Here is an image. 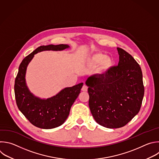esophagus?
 <instances>
[{
  "mask_svg": "<svg viewBox=\"0 0 159 159\" xmlns=\"http://www.w3.org/2000/svg\"><path fill=\"white\" fill-rule=\"evenodd\" d=\"M87 89H88V87L87 85H84L82 86V91L86 92V91H87Z\"/></svg>",
  "mask_w": 159,
  "mask_h": 159,
  "instance_id": "obj_1",
  "label": "esophagus"
}]
</instances>
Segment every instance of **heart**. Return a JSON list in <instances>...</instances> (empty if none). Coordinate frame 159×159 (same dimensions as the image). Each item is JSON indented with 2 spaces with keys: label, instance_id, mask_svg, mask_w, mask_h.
<instances>
[{
  "label": "heart",
  "instance_id": "obj_1",
  "mask_svg": "<svg viewBox=\"0 0 159 159\" xmlns=\"http://www.w3.org/2000/svg\"><path fill=\"white\" fill-rule=\"evenodd\" d=\"M102 62H103V66L104 69H106V68L109 67L111 64V61L109 59H107V56L105 55L102 54H97V55L94 56L92 59V63L99 64Z\"/></svg>",
  "mask_w": 159,
  "mask_h": 159
}]
</instances>
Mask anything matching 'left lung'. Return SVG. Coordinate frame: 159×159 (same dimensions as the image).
Wrapping results in <instances>:
<instances>
[{
  "label": "left lung",
  "mask_w": 159,
  "mask_h": 159,
  "mask_svg": "<svg viewBox=\"0 0 159 159\" xmlns=\"http://www.w3.org/2000/svg\"><path fill=\"white\" fill-rule=\"evenodd\" d=\"M118 66L104 74L89 77V105L95 120L107 128H120L139 112L144 95L139 64L124 49L117 47Z\"/></svg>",
  "instance_id": "8db88e82"
}]
</instances>
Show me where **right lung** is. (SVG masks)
Masks as SVG:
<instances>
[{"label":"right lung","instance_id":"right-lung-1","mask_svg":"<svg viewBox=\"0 0 159 159\" xmlns=\"http://www.w3.org/2000/svg\"><path fill=\"white\" fill-rule=\"evenodd\" d=\"M65 44L42 45L26 56L20 64L15 80L16 103L20 111L34 126L44 129L57 127L64 123L70 108L80 93L83 83L67 87L56 96L47 100L34 97L27 89L25 75L27 65L34 54L43 50H62L68 48Z\"/></svg>","mask_w":159,"mask_h":159}]
</instances>
